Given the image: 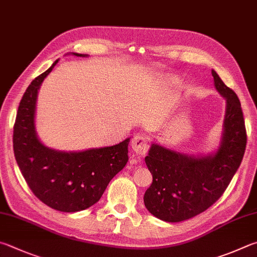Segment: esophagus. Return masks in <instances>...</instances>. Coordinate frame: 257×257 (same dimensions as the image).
<instances>
[{"mask_svg":"<svg viewBox=\"0 0 257 257\" xmlns=\"http://www.w3.org/2000/svg\"><path fill=\"white\" fill-rule=\"evenodd\" d=\"M147 139L143 136H136L132 141V149L137 155H145L148 151Z\"/></svg>","mask_w":257,"mask_h":257,"instance_id":"1","label":"esophagus"}]
</instances>
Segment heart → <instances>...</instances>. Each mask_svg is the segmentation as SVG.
<instances>
[{
  "instance_id": "obj_1",
  "label": "heart",
  "mask_w": 257,
  "mask_h": 257,
  "mask_svg": "<svg viewBox=\"0 0 257 257\" xmlns=\"http://www.w3.org/2000/svg\"><path fill=\"white\" fill-rule=\"evenodd\" d=\"M173 83H176V84H177V83H179V81H177V80H173Z\"/></svg>"
}]
</instances>
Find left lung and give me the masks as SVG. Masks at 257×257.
I'll return each instance as SVG.
<instances>
[{"instance_id": "1", "label": "left lung", "mask_w": 257, "mask_h": 257, "mask_svg": "<svg viewBox=\"0 0 257 257\" xmlns=\"http://www.w3.org/2000/svg\"><path fill=\"white\" fill-rule=\"evenodd\" d=\"M211 74L214 87L226 100L217 151L194 156L152 143L145 157L153 182L144 203L163 221L180 222L206 211L225 192L244 156L247 136L239 99L213 69Z\"/></svg>"}]
</instances>
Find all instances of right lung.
I'll return each mask as SVG.
<instances>
[{"mask_svg": "<svg viewBox=\"0 0 257 257\" xmlns=\"http://www.w3.org/2000/svg\"><path fill=\"white\" fill-rule=\"evenodd\" d=\"M57 63L58 59L36 77L23 94L13 128V151L23 177L40 201L58 211L76 212L99 201L109 182L127 164L130 138L80 152L56 151L41 143L35 123L37 96Z\"/></svg>", "mask_w": 257, "mask_h": 257, "instance_id": "1", "label": "right lung"}]
</instances>
